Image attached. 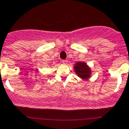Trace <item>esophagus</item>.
Wrapping results in <instances>:
<instances>
[{
	"label": "esophagus",
	"mask_w": 129,
	"mask_h": 129,
	"mask_svg": "<svg viewBox=\"0 0 129 129\" xmlns=\"http://www.w3.org/2000/svg\"><path fill=\"white\" fill-rule=\"evenodd\" d=\"M67 62H67V60H62V63H63V64H67Z\"/></svg>",
	"instance_id": "1"
}]
</instances>
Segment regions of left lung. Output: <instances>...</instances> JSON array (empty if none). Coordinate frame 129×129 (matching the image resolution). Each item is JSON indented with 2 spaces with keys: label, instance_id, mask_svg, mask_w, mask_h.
Returning <instances> with one entry per match:
<instances>
[{
  "label": "left lung",
  "instance_id": "8db88e82",
  "mask_svg": "<svg viewBox=\"0 0 129 129\" xmlns=\"http://www.w3.org/2000/svg\"><path fill=\"white\" fill-rule=\"evenodd\" d=\"M74 69L76 75L83 80H87L91 77V69L86 62H76L74 64Z\"/></svg>",
  "mask_w": 129,
  "mask_h": 129
}]
</instances>
